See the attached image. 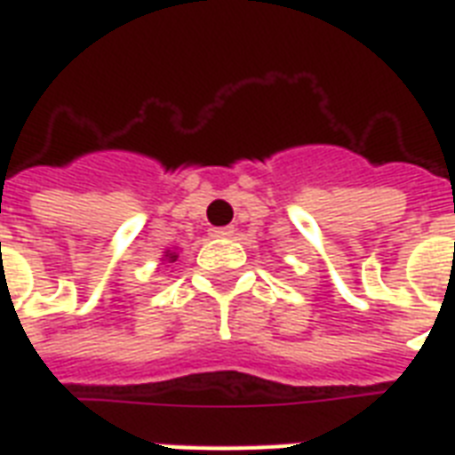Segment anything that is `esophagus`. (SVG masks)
Returning a JSON list of instances; mask_svg holds the SVG:
<instances>
[{
    "label": "esophagus",
    "instance_id": "esophagus-1",
    "mask_svg": "<svg viewBox=\"0 0 455 455\" xmlns=\"http://www.w3.org/2000/svg\"><path fill=\"white\" fill-rule=\"evenodd\" d=\"M210 234L214 235V238H228V235H234V227H221V228H212Z\"/></svg>",
    "mask_w": 455,
    "mask_h": 455
}]
</instances>
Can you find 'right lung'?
Listing matches in <instances>:
<instances>
[{"instance_id":"add662e5","label":"right lung","mask_w":455,"mask_h":455,"mask_svg":"<svg viewBox=\"0 0 455 455\" xmlns=\"http://www.w3.org/2000/svg\"><path fill=\"white\" fill-rule=\"evenodd\" d=\"M177 257H179L177 250H164V255H163V259H160V262L172 264V262H177Z\"/></svg>"}]
</instances>
